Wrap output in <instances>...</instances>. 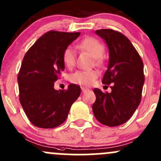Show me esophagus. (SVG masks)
I'll return each instance as SVG.
<instances>
[{"label":"esophagus","mask_w":161,"mask_h":161,"mask_svg":"<svg viewBox=\"0 0 161 161\" xmlns=\"http://www.w3.org/2000/svg\"><path fill=\"white\" fill-rule=\"evenodd\" d=\"M81 89H82V92H88L89 91V89H87V88H86V87H81Z\"/></svg>","instance_id":"34e87169"}]
</instances>
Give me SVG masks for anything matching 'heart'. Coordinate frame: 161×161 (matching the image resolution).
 <instances>
[{"mask_svg":"<svg viewBox=\"0 0 161 161\" xmlns=\"http://www.w3.org/2000/svg\"><path fill=\"white\" fill-rule=\"evenodd\" d=\"M80 49L86 51L97 62L101 61V57L105 53V47L101 42L92 37L85 38L79 44ZM64 64L68 68H72L75 63V51L73 47H68L65 49L63 54ZM98 76V72L96 70H79L70 75V81L75 84L82 86H89Z\"/></svg>","mask_w":161,"mask_h":161,"instance_id":"b5f03b06","label":"heart"}]
</instances>
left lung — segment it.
Here are the masks:
<instances>
[{
  "mask_svg": "<svg viewBox=\"0 0 161 161\" xmlns=\"http://www.w3.org/2000/svg\"><path fill=\"white\" fill-rule=\"evenodd\" d=\"M95 33L105 40L109 53L102 83H112V86L110 93L93 90L96 100L92 111L102 125L118 126L130 119L140 104L144 83V64L134 46L122 33L110 29L98 30Z\"/></svg>",
  "mask_w": 161,
  "mask_h": 161,
  "instance_id": "8db88e82",
  "label": "left lung"
}]
</instances>
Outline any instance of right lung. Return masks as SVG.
<instances>
[{"mask_svg": "<svg viewBox=\"0 0 161 161\" xmlns=\"http://www.w3.org/2000/svg\"><path fill=\"white\" fill-rule=\"evenodd\" d=\"M80 33L51 31L46 33L26 52L17 82L20 101L30 121L41 128H53L66 121L73 102L81 94L79 86L56 90L54 83L65 69V49Z\"/></svg>", "mask_w": 161, "mask_h": 161, "instance_id": "right-lung-1", "label": "right lung"}]
</instances>
